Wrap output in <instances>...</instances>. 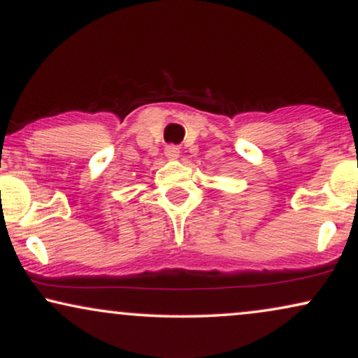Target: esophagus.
Masks as SVG:
<instances>
[{
  "mask_svg": "<svg viewBox=\"0 0 358 358\" xmlns=\"http://www.w3.org/2000/svg\"><path fill=\"white\" fill-rule=\"evenodd\" d=\"M165 156L168 159H176L180 156V148L175 145H168L165 148Z\"/></svg>",
  "mask_w": 358,
  "mask_h": 358,
  "instance_id": "34e87169",
  "label": "esophagus"
}]
</instances>
